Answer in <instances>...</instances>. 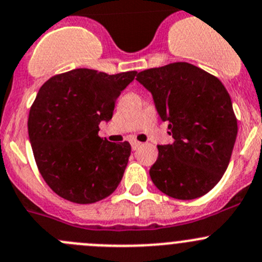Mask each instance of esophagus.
<instances>
[{"mask_svg":"<svg viewBox=\"0 0 262 262\" xmlns=\"http://www.w3.org/2000/svg\"><path fill=\"white\" fill-rule=\"evenodd\" d=\"M130 144H132V148L134 149V151H136V149H138L139 147H141V142H137V141H132L130 142Z\"/></svg>","mask_w":262,"mask_h":262,"instance_id":"obj_1","label":"esophagus"}]
</instances>
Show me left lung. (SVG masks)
<instances>
[{"label":"left lung","mask_w":262,"mask_h":262,"mask_svg":"<svg viewBox=\"0 0 262 262\" xmlns=\"http://www.w3.org/2000/svg\"><path fill=\"white\" fill-rule=\"evenodd\" d=\"M171 144L157 146L149 169L154 184L177 200L206 194L224 175L238 133L232 100L214 75L188 62H172L138 73Z\"/></svg>","instance_id":"1"}]
</instances>
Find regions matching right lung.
Listing matches in <instances>:
<instances>
[{
    "label": "right lung",
    "instance_id": "add662e5",
    "mask_svg": "<svg viewBox=\"0 0 262 262\" xmlns=\"http://www.w3.org/2000/svg\"><path fill=\"white\" fill-rule=\"evenodd\" d=\"M136 75L74 69L52 77L38 91L28 133L39 172L56 194L85 205L118 188L130 144L101 138L98 125L111 120L116 98Z\"/></svg>",
    "mask_w": 262,
    "mask_h": 262
}]
</instances>
